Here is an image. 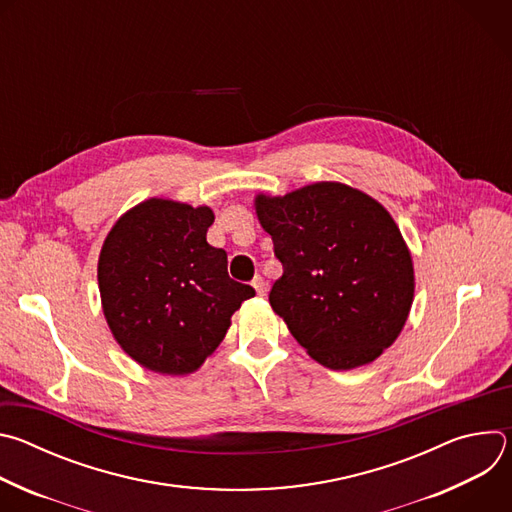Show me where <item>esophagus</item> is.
Instances as JSON below:
<instances>
[{"instance_id":"34e87169","label":"esophagus","mask_w":512,"mask_h":512,"mask_svg":"<svg viewBox=\"0 0 512 512\" xmlns=\"http://www.w3.org/2000/svg\"><path fill=\"white\" fill-rule=\"evenodd\" d=\"M253 287H255V291L259 296H265V291H267V283H265V279L261 277V275H255V279H253Z\"/></svg>"}]
</instances>
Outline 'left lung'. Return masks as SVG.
I'll list each match as a JSON object with an SVG mask.
<instances>
[{"label": "left lung", "instance_id": "1", "mask_svg": "<svg viewBox=\"0 0 512 512\" xmlns=\"http://www.w3.org/2000/svg\"><path fill=\"white\" fill-rule=\"evenodd\" d=\"M283 275L269 291L308 354L332 371L369 364L401 334L413 304V261L383 204L340 182L257 194Z\"/></svg>", "mask_w": 512, "mask_h": 512}]
</instances>
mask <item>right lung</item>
Returning a JSON list of instances; mask_svg holds the SVG:
<instances>
[{
    "instance_id": "add662e5",
    "label": "right lung",
    "mask_w": 512,
    "mask_h": 512,
    "mask_svg": "<svg viewBox=\"0 0 512 512\" xmlns=\"http://www.w3.org/2000/svg\"><path fill=\"white\" fill-rule=\"evenodd\" d=\"M208 206L143 200L109 231L99 255L105 320L119 346L160 375H188L223 342L255 296L229 277L227 253L206 243Z\"/></svg>"
}]
</instances>
